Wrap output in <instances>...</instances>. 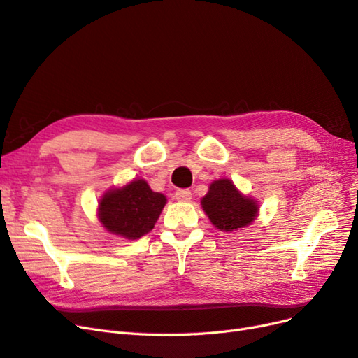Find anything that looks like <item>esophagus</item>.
I'll list each match as a JSON object with an SVG mask.
<instances>
[{
  "instance_id": "34e87169",
  "label": "esophagus",
  "mask_w": 358,
  "mask_h": 358,
  "mask_svg": "<svg viewBox=\"0 0 358 358\" xmlns=\"http://www.w3.org/2000/svg\"><path fill=\"white\" fill-rule=\"evenodd\" d=\"M175 197H176L178 201L187 203V201H189L192 199V194L188 189H178L176 194H175Z\"/></svg>"
}]
</instances>
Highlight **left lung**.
Masks as SVG:
<instances>
[{
	"instance_id": "left-lung-1",
	"label": "left lung",
	"mask_w": 358,
	"mask_h": 358,
	"mask_svg": "<svg viewBox=\"0 0 358 358\" xmlns=\"http://www.w3.org/2000/svg\"><path fill=\"white\" fill-rule=\"evenodd\" d=\"M201 208L216 229L225 233L251 225L259 212L258 201L245 196L237 189L233 180L227 178L210 183L208 194L201 199Z\"/></svg>"
}]
</instances>
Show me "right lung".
<instances>
[{
    "label": "right lung",
    "mask_w": 358,
    "mask_h": 358,
    "mask_svg": "<svg viewBox=\"0 0 358 358\" xmlns=\"http://www.w3.org/2000/svg\"><path fill=\"white\" fill-rule=\"evenodd\" d=\"M167 203L164 194L150 189L145 179H133L107 189L99 201V221L106 231L136 241L155 227Z\"/></svg>",
    "instance_id": "1"
}]
</instances>
